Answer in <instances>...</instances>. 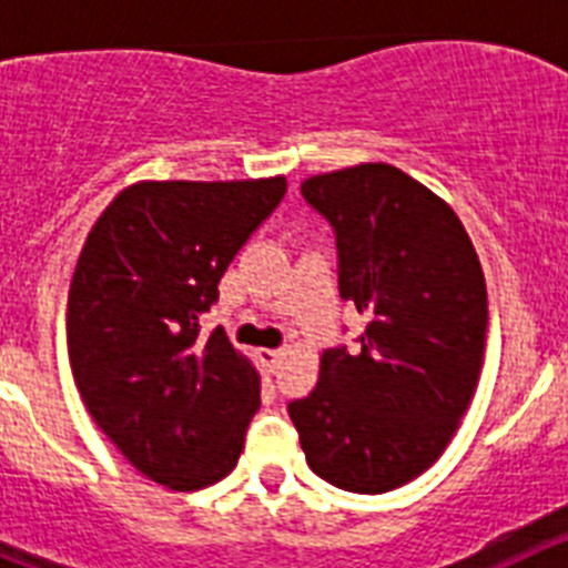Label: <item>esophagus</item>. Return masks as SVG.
Returning a JSON list of instances; mask_svg holds the SVG:
<instances>
[{"instance_id":"34e87169","label":"esophagus","mask_w":568,"mask_h":568,"mask_svg":"<svg viewBox=\"0 0 568 568\" xmlns=\"http://www.w3.org/2000/svg\"><path fill=\"white\" fill-rule=\"evenodd\" d=\"M258 358L261 364L267 366L270 373H273L275 366L281 364V358H284V349H258Z\"/></svg>"}]
</instances>
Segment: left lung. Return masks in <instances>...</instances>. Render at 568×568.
Here are the masks:
<instances>
[{"mask_svg": "<svg viewBox=\"0 0 568 568\" xmlns=\"http://www.w3.org/2000/svg\"><path fill=\"white\" fill-rule=\"evenodd\" d=\"M301 195L333 227L341 298L369 321L358 346L324 349L318 384L287 413L318 478L381 495L429 469L469 406L484 270L453 207L393 164L313 175Z\"/></svg>", "mask_w": 568, "mask_h": 568, "instance_id": "8db88e82", "label": "left lung"}]
</instances>
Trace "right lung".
I'll use <instances>...</instances> for the list:
<instances>
[{
  "mask_svg": "<svg viewBox=\"0 0 568 568\" xmlns=\"http://www.w3.org/2000/svg\"><path fill=\"white\" fill-rule=\"evenodd\" d=\"M287 182H142L84 241L68 295V355L90 418L155 484L190 491L239 464L258 373L202 315Z\"/></svg>",
  "mask_w": 568,
  "mask_h": 568,
  "instance_id": "obj_1",
  "label": "right lung"
}]
</instances>
